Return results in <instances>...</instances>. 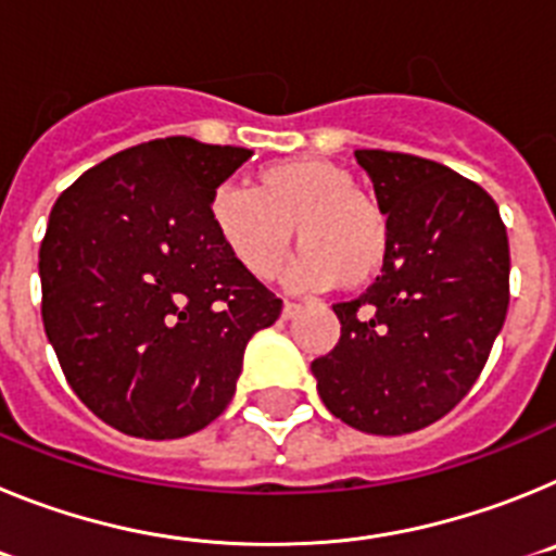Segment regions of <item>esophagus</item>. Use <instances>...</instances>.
Instances as JSON below:
<instances>
[{
    "mask_svg": "<svg viewBox=\"0 0 556 556\" xmlns=\"http://www.w3.org/2000/svg\"><path fill=\"white\" fill-rule=\"evenodd\" d=\"M301 303H292V301H287L283 303V320H292V317H298V314H301Z\"/></svg>",
    "mask_w": 556,
    "mask_h": 556,
    "instance_id": "1",
    "label": "esophagus"
}]
</instances>
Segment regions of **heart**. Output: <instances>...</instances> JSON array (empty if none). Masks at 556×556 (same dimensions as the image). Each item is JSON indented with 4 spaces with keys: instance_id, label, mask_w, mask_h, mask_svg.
I'll list each match as a JSON object with an SVG mask.
<instances>
[{
    "instance_id": "b5f03b06",
    "label": "heart",
    "mask_w": 556,
    "mask_h": 556,
    "mask_svg": "<svg viewBox=\"0 0 556 556\" xmlns=\"http://www.w3.org/2000/svg\"><path fill=\"white\" fill-rule=\"evenodd\" d=\"M211 225L230 258L258 281L281 273L292 230L303 248L298 278L306 287H365L390 255L381 205L356 189L351 172L320 159L264 166L253 189L219 186Z\"/></svg>"
}]
</instances>
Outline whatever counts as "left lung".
<instances>
[{"instance_id": "8db88e82", "label": "left lung", "mask_w": 556, "mask_h": 556, "mask_svg": "<svg viewBox=\"0 0 556 556\" xmlns=\"http://www.w3.org/2000/svg\"><path fill=\"white\" fill-rule=\"evenodd\" d=\"M390 223V255L356 301L337 303L339 342L314 358L323 404L367 434H409L476 384L509 306V242L473 180L406 152L356 150Z\"/></svg>"}]
</instances>
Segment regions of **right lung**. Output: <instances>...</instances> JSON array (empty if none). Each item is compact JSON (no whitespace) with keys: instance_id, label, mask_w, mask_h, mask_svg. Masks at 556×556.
Returning <instances> with one entry per match:
<instances>
[{"instance_id":"add662e5","label":"right lung","mask_w":556,"mask_h":556,"mask_svg":"<svg viewBox=\"0 0 556 556\" xmlns=\"http://www.w3.org/2000/svg\"><path fill=\"white\" fill-rule=\"evenodd\" d=\"M253 152L169 136L83 172L38 253L43 331L68 387L122 434L178 440L217 420L250 337L281 314L230 258L211 198Z\"/></svg>"}]
</instances>
